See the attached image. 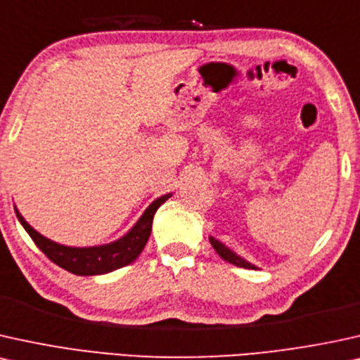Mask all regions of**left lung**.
<instances>
[{
	"instance_id": "obj_1",
	"label": "left lung",
	"mask_w": 360,
	"mask_h": 360,
	"mask_svg": "<svg viewBox=\"0 0 360 360\" xmlns=\"http://www.w3.org/2000/svg\"><path fill=\"white\" fill-rule=\"evenodd\" d=\"M211 244H212V248L216 249V252L219 254V256L224 259V261L234 264V266H238V267H244V269H256V267H254L252 264H249L248 261H244V259H240L239 256H236V254L231 251V249H227L224 244L219 243V240H216L214 238H211Z\"/></svg>"
}]
</instances>
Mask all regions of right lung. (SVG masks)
Instances as JSON below:
<instances>
[{
  "mask_svg": "<svg viewBox=\"0 0 360 360\" xmlns=\"http://www.w3.org/2000/svg\"><path fill=\"white\" fill-rule=\"evenodd\" d=\"M169 194L162 195L154 201L151 206L146 209V212L141 216L133 229L127 233L124 238H121L116 243L108 245H99V248H66V245H59L53 240H49L43 236L36 233L28 222L21 217V214L16 211V216L33 243L41 249V252L46 256L49 261L63 267L68 272H72L76 276H96L106 274V272L116 271L122 266H127L139 256L141 251L146 245L149 234H151L153 217L158 207L161 206Z\"/></svg>",
  "mask_w": 360,
  "mask_h": 360,
  "instance_id": "obj_1",
  "label": "right lung"
}]
</instances>
